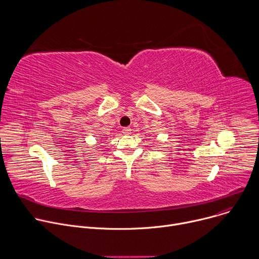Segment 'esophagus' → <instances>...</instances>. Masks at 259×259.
Returning <instances> with one entry per match:
<instances>
[{
	"label": "esophagus",
	"instance_id": "esophagus-1",
	"mask_svg": "<svg viewBox=\"0 0 259 259\" xmlns=\"http://www.w3.org/2000/svg\"><path fill=\"white\" fill-rule=\"evenodd\" d=\"M122 131H123L124 134H130L131 133V128L130 127H124Z\"/></svg>",
	"mask_w": 259,
	"mask_h": 259
}]
</instances>
